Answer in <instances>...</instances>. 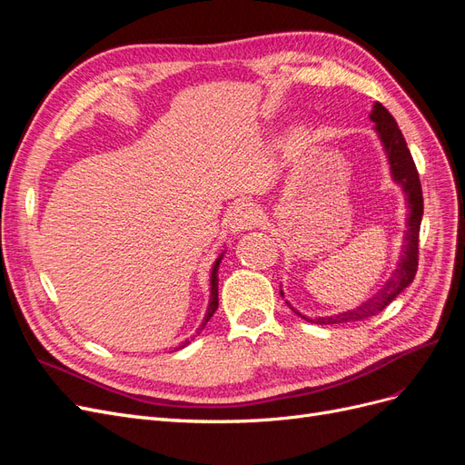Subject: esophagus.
<instances>
[{
  "mask_svg": "<svg viewBox=\"0 0 465 465\" xmlns=\"http://www.w3.org/2000/svg\"><path fill=\"white\" fill-rule=\"evenodd\" d=\"M258 209L250 203H238L234 205V209L227 217V224L229 229L232 231V234H241L244 231H250L254 224H258Z\"/></svg>",
  "mask_w": 465,
  "mask_h": 465,
  "instance_id": "esophagus-1",
  "label": "esophagus"
}]
</instances>
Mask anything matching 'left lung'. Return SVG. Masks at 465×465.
Returning a JSON list of instances; mask_svg holds the SVG:
<instances>
[{"mask_svg": "<svg viewBox=\"0 0 465 465\" xmlns=\"http://www.w3.org/2000/svg\"><path fill=\"white\" fill-rule=\"evenodd\" d=\"M371 120L374 122V132L382 143V149L386 153V159L390 164V174L391 180L401 186V192L405 193L407 202V221H405V232H403V246L401 254L398 260L396 270L391 272L386 283L380 287L372 297H369L357 308H351V311L333 314V316H320V318H306L301 312H297L306 322L314 323H343V322H359L367 320L371 316H376L382 312L384 308L398 297V294L413 283L415 273H417V260H419V231H420V219H423V190H420L419 173L415 168L413 157L410 149H407L405 137L401 130L398 128V122L393 120L390 112L380 104L374 103ZM281 297H283V291H281Z\"/></svg>", "mask_w": 465, "mask_h": 465, "instance_id": "1", "label": "left lung"}]
</instances>
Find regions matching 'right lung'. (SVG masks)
Listing matches in <instances>:
<instances>
[{"label":"right lung","mask_w":465,"mask_h":465,"mask_svg":"<svg viewBox=\"0 0 465 465\" xmlns=\"http://www.w3.org/2000/svg\"><path fill=\"white\" fill-rule=\"evenodd\" d=\"M223 256H224V250L221 252L219 258L215 260L213 267H211V277H209V287H211V294H209V304H207V311H205V318H203V322H202V326L198 328V331H195V335H200V331L205 328V323L211 320V316L215 314L217 306H219V275H217V272H219V263H221ZM195 335H193V337H195ZM188 343H190V340H186V341L182 343L178 349L186 347ZM174 351H176V349H174Z\"/></svg>","instance_id":"obj_1"}]
</instances>
